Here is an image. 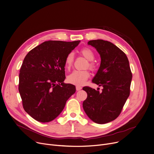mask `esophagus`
I'll use <instances>...</instances> for the list:
<instances>
[{"mask_svg": "<svg viewBox=\"0 0 154 154\" xmlns=\"http://www.w3.org/2000/svg\"><path fill=\"white\" fill-rule=\"evenodd\" d=\"M82 87H80V86H76V90L77 91H79V90H82Z\"/></svg>", "mask_w": 154, "mask_h": 154, "instance_id": "34e87169", "label": "esophagus"}]
</instances>
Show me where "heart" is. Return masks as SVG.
Returning <instances> with one entry per match:
<instances>
[{
	"label": "heart",
	"instance_id": "obj_1",
	"mask_svg": "<svg viewBox=\"0 0 154 154\" xmlns=\"http://www.w3.org/2000/svg\"><path fill=\"white\" fill-rule=\"evenodd\" d=\"M81 54L90 62L88 63V67L93 69L94 68V64L91 61L94 59V52L88 48H84L81 50ZM74 60V54L72 52L69 53L65 59V67L67 69H69L73 64ZM90 73L87 71H74L71 74L67 77V80L72 84L81 86L83 85L86 80L90 77Z\"/></svg>",
	"mask_w": 154,
	"mask_h": 154
}]
</instances>
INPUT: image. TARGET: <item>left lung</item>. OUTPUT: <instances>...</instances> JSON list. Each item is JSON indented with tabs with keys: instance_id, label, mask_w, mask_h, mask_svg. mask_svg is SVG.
I'll return each instance as SVG.
<instances>
[{
	"instance_id": "1",
	"label": "left lung",
	"mask_w": 154,
	"mask_h": 154,
	"mask_svg": "<svg viewBox=\"0 0 154 154\" xmlns=\"http://www.w3.org/2000/svg\"><path fill=\"white\" fill-rule=\"evenodd\" d=\"M88 45L94 47L100 55V66L92 82L103 88L100 92L83 87L87 97L83 108L93 122L107 123L118 117L129 97L132 79L129 61L125 53L110 42L93 40Z\"/></svg>"
}]
</instances>
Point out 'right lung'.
<instances>
[{
  "label": "right lung",
  "mask_w": 154,
  "mask_h": 154,
  "mask_svg": "<svg viewBox=\"0 0 154 154\" xmlns=\"http://www.w3.org/2000/svg\"><path fill=\"white\" fill-rule=\"evenodd\" d=\"M80 42L46 41L25 57L20 71L18 90L24 110L37 121L53 120L75 93V85L63 82L65 59Z\"/></svg>",
  "instance_id": "obj_1"
}]
</instances>
